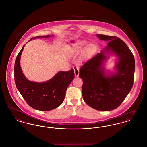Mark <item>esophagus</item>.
Here are the masks:
<instances>
[{
    "instance_id": "esophagus-1",
    "label": "esophagus",
    "mask_w": 147,
    "mask_h": 147,
    "mask_svg": "<svg viewBox=\"0 0 147 147\" xmlns=\"http://www.w3.org/2000/svg\"><path fill=\"white\" fill-rule=\"evenodd\" d=\"M73 69H74V71L75 76L76 77H78L79 76V70L78 67L77 65H74L73 67Z\"/></svg>"
}]
</instances>
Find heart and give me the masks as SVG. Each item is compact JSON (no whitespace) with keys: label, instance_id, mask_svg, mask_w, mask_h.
Wrapping results in <instances>:
<instances>
[{"label":"heart","instance_id":"heart-1","mask_svg":"<svg viewBox=\"0 0 147 147\" xmlns=\"http://www.w3.org/2000/svg\"><path fill=\"white\" fill-rule=\"evenodd\" d=\"M86 43H75L73 44L72 47L69 48V52L70 55H74L78 54L79 52L83 51L84 47L86 46ZM95 48V45L93 44H91L88 47V51H92Z\"/></svg>","mask_w":147,"mask_h":147}]
</instances>
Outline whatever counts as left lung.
I'll use <instances>...</instances> for the list:
<instances>
[{"mask_svg":"<svg viewBox=\"0 0 147 147\" xmlns=\"http://www.w3.org/2000/svg\"><path fill=\"white\" fill-rule=\"evenodd\" d=\"M104 41L109 42L100 53L86 61L81 67L79 77L83 80L82 93L84 102L98 111L116 109L131 90L134 77L135 60L127 45L115 36L97 34ZM114 52L119 57L117 73L106 76L102 67L105 53Z\"/></svg>","mask_w":147,"mask_h":147,"instance_id":"left-lung-1","label":"left lung"}]
</instances>
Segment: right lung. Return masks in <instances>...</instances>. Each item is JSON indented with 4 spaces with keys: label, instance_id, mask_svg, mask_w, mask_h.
Returning <instances> with one entry per match:
<instances>
[{
    "label": "right lung",
    "instance_id": "1",
    "mask_svg": "<svg viewBox=\"0 0 147 147\" xmlns=\"http://www.w3.org/2000/svg\"><path fill=\"white\" fill-rule=\"evenodd\" d=\"M48 38L38 36L31 38ZM24 45L18 53L14 64V80L18 90L27 104L35 109L48 111L59 107L63 102L67 89L74 78L73 69L68 71H60L49 80L36 83L26 79L22 73L20 65V58Z\"/></svg>",
    "mask_w": 147,
    "mask_h": 147
}]
</instances>
